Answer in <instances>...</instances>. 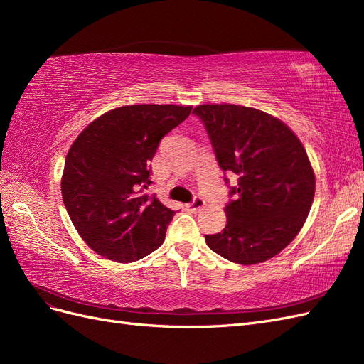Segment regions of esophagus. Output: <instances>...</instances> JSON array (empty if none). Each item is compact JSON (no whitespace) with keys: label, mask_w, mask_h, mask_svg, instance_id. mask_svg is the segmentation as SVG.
<instances>
[{"label":"esophagus","mask_w":364,"mask_h":364,"mask_svg":"<svg viewBox=\"0 0 364 364\" xmlns=\"http://www.w3.org/2000/svg\"><path fill=\"white\" fill-rule=\"evenodd\" d=\"M205 205H206V202L202 199V197H196V199L191 203H186L185 208L188 209V211H191V213H199V211H202V209L205 208Z\"/></svg>","instance_id":"34e87169"}]
</instances>
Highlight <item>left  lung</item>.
<instances>
[{
  "instance_id": "left-lung-1",
  "label": "left lung",
  "mask_w": 364,
  "mask_h": 364,
  "mask_svg": "<svg viewBox=\"0 0 364 364\" xmlns=\"http://www.w3.org/2000/svg\"><path fill=\"white\" fill-rule=\"evenodd\" d=\"M220 168L237 174L235 200L225 208L226 226L205 235L208 247L250 266L287 247L311 209L316 176L294 132L267 112L238 105H199Z\"/></svg>"
}]
</instances>
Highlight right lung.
<instances>
[{
	"label": "right lung",
	"instance_id": "obj_1",
	"mask_svg": "<svg viewBox=\"0 0 364 364\" xmlns=\"http://www.w3.org/2000/svg\"><path fill=\"white\" fill-rule=\"evenodd\" d=\"M193 106L132 105L91 121L71 144L62 199L77 232L98 255L115 262L147 257L165 240L174 211L144 194L161 139Z\"/></svg>",
	"mask_w": 364,
	"mask_h": 364
}]
</instances>
